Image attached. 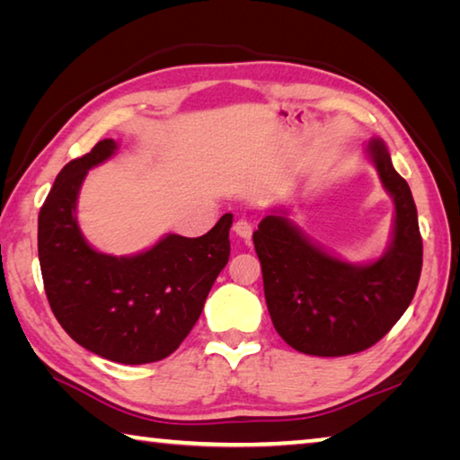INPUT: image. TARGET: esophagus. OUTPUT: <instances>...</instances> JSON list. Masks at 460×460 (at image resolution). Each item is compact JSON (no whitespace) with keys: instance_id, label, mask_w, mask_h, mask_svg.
<instances>
[{"instance_id":"1","label":"esophagus","mask_w":460,"mask_h":460,"mask_svg":"<svg viewBox=\"0 0 460 460\" xmlns=\"http://www.w3.org/2000/svg\"><path fill=\"white\" fill-rule=\"evenodd\" d=\"M233 231H235V235H239L241 239H249L253 233V225L247 219H239L235 221V225H233Z\"/></svg>"}]
</instances>
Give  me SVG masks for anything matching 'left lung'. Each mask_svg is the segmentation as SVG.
<instances>
[{
    "label": "left lung",
    "mask_w": 460,
    "mask_h": 460,
    "mask_svg": "<svg viewBox=\"0 0 460 460\" xmlns=\"http://www.w3.org/2000/svg\"><path fill=\"white\" fill-rule=\"evenodd\" d=\"M365 154L394 199V231L385 253L349 263L310 241L278 208L253 233L271 323L296 351L342 357L384 339L406 313L422 271V237L408 182L395 172L385 144L373 137Z\"/></svg>",
    "instance_id": "1"
}]
</instances>
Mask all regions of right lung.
Returning <instances> with one entry per match:
<instances>
[{"label": "right lung", "mask_w": 460, "mask_h": 460, "mask_svg": "<svg viewBox=\"0 0 460 460\" xmlns=\"http://www.w3.org/2000/svg\"><path fill=\"white\" fill-rule=\"evenodd\" d=\"M118 152L101 139L60 170L38 215V258L46 298L62 329L103 359L142 365L174 353L199 321L229 261L233 215L202 237L168 233L136 255H107L83 237L76 199L91 168Z\"/></svg>", "instance_id": "right-lung-1"}]
</instances>
